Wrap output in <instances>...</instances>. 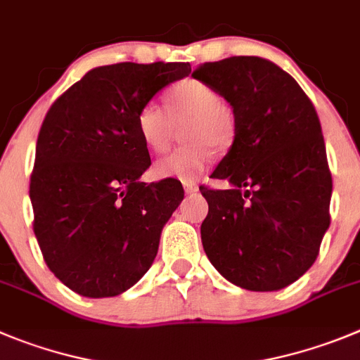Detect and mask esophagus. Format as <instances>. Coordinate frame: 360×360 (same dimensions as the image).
<instances>
[{
  "mask_svg": "<svg viewBox=\"0 0 360 360\" xmlns=\"http://www.w3.org/2000/svg\"><path fill=\"white\" fill-rule=\"evenodd\" d=\"M184 191H186V193H196L198 191L196 182H189V180H187V182H184Z\"/></svg>",
  "mask_w": 360,
  "mask_h": 360,
  "instance_id": "obj_1",
  "label": "esophagus"
}]
</instances>
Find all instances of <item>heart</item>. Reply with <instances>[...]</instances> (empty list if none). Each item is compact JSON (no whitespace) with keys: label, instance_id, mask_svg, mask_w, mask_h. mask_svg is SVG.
I'll return each mask as SVG.
<instances>
[{"label":"heart","instance_id":"obj_1","mask_svg":"<svg viewBox=\"0 0 360 360\" xmlns=\"http://www.w3.org/2000/svg\"><path fill=\"white\" fill-rule=\"evenodd\" d=\"M167 114L160 105L146 103L137 114V131L148 150L162 153L169 148L176 127L186 146L153 164L157 178L193 180L209 162L214 150H226L236 137V121L219 92L202 80H184L167 98Z\"/></svg>","mask_w":360,"mask_h":360}]
</instances>
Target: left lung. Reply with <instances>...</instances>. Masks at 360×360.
I'll list each match as a JSON object with an SVG mask.
<instances>
[{"label": "left lung", "instance_id": "1", "mask_svg": "<svg viewBox=\"0 0 360 360\" xmlns=\"http://www.w3.org/2000/svg\"><path fill=\"white\" fill-rule=\"evenodd\" d=\"M233 108L236 137L212 178L202 243L214 268L248 291H278L314 264L330 225L332 174L314 105L260 57L205 62L193 72Z\"/></svg>", "mask_w": 360, "mask_h": 360}]
</instances>
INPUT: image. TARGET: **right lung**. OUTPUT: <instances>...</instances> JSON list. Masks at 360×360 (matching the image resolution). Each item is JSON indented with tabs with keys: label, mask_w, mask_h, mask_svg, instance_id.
I'll list each match as a JSON object with an SVG mask.
<instances>
[{
	"label": "right lung",
	"mask_w": 360,
	"mask_h": 360,
	"mask_svg": "<svg viewBox=\"0 0 360 360\" xmlns=\"http://www.w3.org/2000/svg\"><path fill=\"white\" fill-rule=\"evenodd\" d=\"M189 72L184 62L101 65L46 114L30 178L34 232L48 268L71 291L117 296L153 264L184 189L173 178L139 180L151 160L137 114Z\"/></svg>",
	"instance_id": "obj_1"
}]
</instances>
